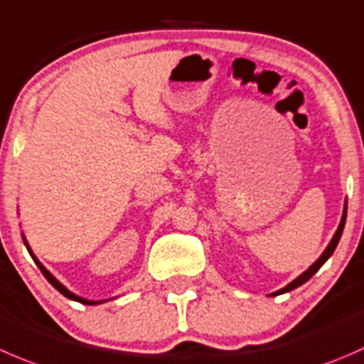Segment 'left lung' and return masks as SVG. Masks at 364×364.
<instances>
[{
	"label": "left lung",
	"instance_id": "8db88e82",
	"mask_svg": "<svg viewBox=\"0 0 364 364\" xmlns=\"http://www.w3.org/2000/svg\"><path fill=\"white\" fill-rule=\"evenodd\" d=\"M345 220H347V204H345L343 217H341V222H340V225H338V231L334 232L333 240H331V243H329V245H327V249L323 250V254H322V256H320L318 259H316L315 263H313L311 267H309L308 270L304 272V274H301V276H299L297 279H295V281H291V283L288 284V287H284L283 290L276 291V294H274V295H281V294H287V291H291V290H295V288H297V287H301V284H304L306 281H308L309 277H311L313 274H315V272H318V268L322 267V264L326 263L327 259H329V257H331V254H333V252H334V249H336L338 242H340V238H341V232H343V228H345Z\"/></svg>",
	"mask_w": 364,
	"mask_h": 364
}]
</instances>
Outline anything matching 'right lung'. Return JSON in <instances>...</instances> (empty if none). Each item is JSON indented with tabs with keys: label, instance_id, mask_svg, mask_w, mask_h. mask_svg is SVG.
<instances>
[{
	"label": "right lung",
	"instance_id": "add662e5",
	"mask_svg": "<svg viewBox=\"0 0 364 364\" xmlns=\"http://www.w3.org/2000/svg\"><path fill=\"white\" fill-rule=\"evenodd\" d=\"M24 243H26V240H24ZM26 247H28V243H26ZM28 250H30V249H28ZM31 257H33V259H35V263H37V264H38V268H41V272H42V274H44V277H46V279H48V281H49V283H51V284H53V287H55V288H56V290H58V291H60V294H62V295H65V297H67V299H70V301H76V302H81V304H87V306H94V304H100V302H96V301H85V299H81V297H77V295L70 294V291H69V290H67V288H65V287H62V284H60V283H58V281H56V279H55V277H53V276H51V274H49V272H48V270H46V268H44V267H42V264H41V263H38V261H37V257H35V256H31Z\"/></svg>",
	"mask_w": 364,
	"mask_h": 364
}]
</instances>
